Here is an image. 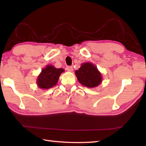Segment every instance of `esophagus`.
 Returning <instances> with one entry per match:
<instances>
[{
    "instance_id": "34e87169",
    "label": "esophagus",
    "mask_w": 146,
    "mask_h": 146,
    "mask_svg": "<svg viewBox=\"0 0 146 146\" xmlns=\"http://www.w3.org/2000/svg\"><path fill=\"white\" fill-rule=\"evenodd\" d=\"M66 70H67L68 71H70V72H71V71H73V68L72 66H67V68H66Z\"/></svg>"
}]
</instances>
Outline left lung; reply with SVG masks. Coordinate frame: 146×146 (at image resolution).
<instances>
[{
  "mask_svg": "<svg viewBox=\"0 0 146 146\" xmlns=\"http://www.w3.org/2000/svg\"><path fill=\"white\" fill-rule=\"evenodd\" d=\"M75 73L78 82L87 88L97 87L102 82V74L93 63L82 64L80 68L76 70Z\"/></svg>",
  "mask_w": 146,
  "mask_h": 146,
  "instance_id": "8db88e82",
  "label": "left lung"
}]
</instances>
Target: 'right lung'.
I'll list each match as a JSON object with an SVG mask.
<instances>
[{
	"instance_id": "obj_1",
	"label": "right lung",
	"mask_w": 146,
	"mask_h": 146,
	"mask_svg": "<svg viewBox=\"0 0 146 146\" xmlns=\"http://www.w3.org/2000/svg\"><path fill=\"white\" fill-rule=\"evenodd\" d=\"M64 69L56 68L53 65H47L42 70L36 78V84L42 90H48L55 86L58 82Z\"/></svg>"
}]
</instances>
